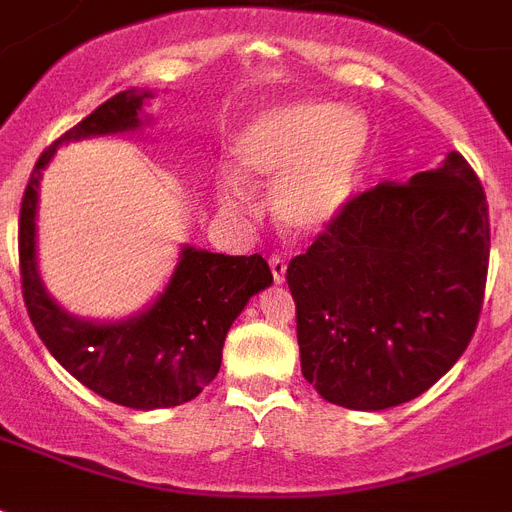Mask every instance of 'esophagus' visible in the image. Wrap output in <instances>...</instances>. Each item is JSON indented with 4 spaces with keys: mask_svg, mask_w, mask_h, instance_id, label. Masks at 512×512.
<instances>
[{
    "mask_svg": "<svg viewBox=\"0 0 512 512\" xmlns=\"http://www.w3.org/2000/svg\"><path fill=\"white\" fill-rule=\"evenodd\" d=\"M268 265H270V273H273V281H276V284H284V278H286V260H284V257L270 255Z\"/></svg>",
    "mask_w": 512,
    "mask_h": 512,
    "instance_id": "esophagus-1",
    "label": "esophagus"
}]
</instances>
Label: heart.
I'll list each match as a JSON object with an SVG mask.
<instances>
[{
  "mask_svg": "<svg viewBox=\"0 0 512 512\" xmlns=\"http://www.w3.org/2000/svg\"><path fill=\"white\" fill-rule=\"evenodd\" d=\"M371 123L331 102H289L257 112L239 128L231 155L247 184H273V213L297 234L326 228L355 197L371 157ZM242 189L226 181V199Z\"/></svg>",
  "mask_w": 512,
  "mask_h": 512,
  "instance_id": "obj_1",
  "label": "heart"
}]
</instances>
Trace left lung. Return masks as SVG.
Returning a JSON list of instances; mask_svg holds the SVG:
<instances>
[{
    "label": "left lung",
    "instance_id": "1",
    "mask_svg": "<svg viewBox=\"0 0 512 512\" xmlns=\"http://www.w3.org/2000/svg\"><path fill=\"white\" fill-rule=\"evenodd\" d=\"M486 268L489 205L460 152L357 191L286 268L302 376L350 410L415 400L473 339Z\"/></svg>",
    "mask_w": 512,
    "mask_h": 512
}]
</instances>
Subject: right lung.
<instances>
[{"label": "right lung", "mask_w": 512, "mask_h": 512, "mask_svg": "<svg viewBox=\"0 0 512 512\" xmlns=\"http://www.w3.org/2000/svg\"><path fill=\"white\" fill-rule=\"evenodd\" d=\"M128 89L107 99L41 152L20 202V286L28 318L54 360L99 397L136 410L194 400L220 371L223 342L249 297L270 286L260 255H218L186 247L168 289L147 313L120 323L78 321L52 302L36 270V197L41 168L65 141L139 128L141 102Z\"/></svg>", "instance_id": "1"}]
</instances>
